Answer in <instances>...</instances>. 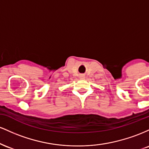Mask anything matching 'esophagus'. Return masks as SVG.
<instances>
[{
  "mask_svg": "<svg viewBox=\"0 0 149 149\" xmlns=\"http://www.w3.org/2000/svg\"><path fill=\"white\" fill-rule=\"evenodd\" d=\"M80 77H81V78H84V76H83V75H82V76Z\"/></svg>",
  "mask_w": 149,
  "mask_h": 149,
  "instance_id": "obj_1",
  "label": "esophagus"
}]
</instances>
